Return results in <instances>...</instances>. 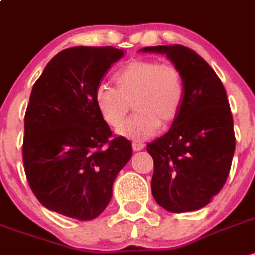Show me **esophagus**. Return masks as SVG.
I'll list each match as a JSON object with an SVG mask.
<instances>
[{
  "label": "esophagus",
  "mask_w": 255,
  "mask_h": 255,
  "mask_svg": "<svg viewBox=\"0 0 255 255\" xmlns=\"http://www.w3.org/2000/svg\"><path fill=\"white\" fill-rule=\"evenodd\" d=\"M143 149H144V144L143 143H139V141H134V143H132V150H134V151L143 150Z\"/></svg>",
  "instance_id": "34e87169"
}]
</instances>
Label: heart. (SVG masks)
<instances>
[{
	"mask_svg": "<svg viewBox=\"0 0 255 255\" xmlns=\"http://www.w3.org/2000/svg\"><path fill=\"white\" fill-rule=\"evenodd\" d=\"M116 87L97 86L95 104L105 123L119 128L134 106L136 112L119 134L141 141L178 116L184 101V78L178 65L158 59H134L119 71Z\"/></svg>",
	"mask_w": 255,
	"mask_h": 255,
	"instance_id": "1",
	"label": "heart"
}]
</instances>
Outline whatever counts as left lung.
<instances>
[{
  "instance_id": "1",
  "label": "left lung",
  "mask_w": 255,
  "mask_h": 255,
  "mask_svg": "<svg viewBox=\"0 0 255 255\" xmlns=\"http://www.w3.org/2000/svg\"><path fill=\"white\" fill-rule=\"evenodd\" d=\"M140 51L165 54L184 78L178 116L167 134L146 145L154 160L151 193L167 211H195L220 192L230 172L235 134L225 87L187 46H146Z\"/></svg>"
}]
</instances>
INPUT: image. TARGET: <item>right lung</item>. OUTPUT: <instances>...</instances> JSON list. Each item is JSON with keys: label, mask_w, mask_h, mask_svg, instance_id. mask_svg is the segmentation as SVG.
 Wrapping results in <instances>:
<instances>
[{"label": "right lung", "mask_w": 255, "mask_h": 255, "mask_svg": "<svg viewBox=\"0 0 255 255\" xmlns=\"http://www.w3.org/2000/svg\"><path fill=\"white\" fill-rule=\"evenodd\" d=\"M123 55L114 46L64 49L34 83L22 160L30 188L51 211L82 221L97 218L131 158V143L112 135L95 104L96 88Z\"/></svg>", "instance_id": "1"}]
</instances>
